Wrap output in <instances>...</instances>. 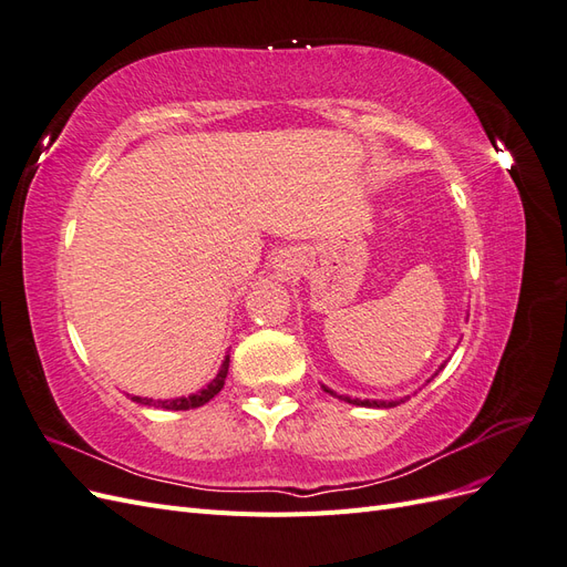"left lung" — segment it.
I'll list each match as a JSON object with an SVG mask.
<instances>
[{
	"label": "left lung",
	"mask_w": 567,
	"mask_h": 567,
	"mask_svg": "<svg viewBox=\"0 0 567 567\" xmlns=\"http://www.w3.org/2000/svg\"><path fill=\"white\" fill-rule=\"evenodd\" d=\"M442 369H444V364H442L437 371H442ZM437 371H435V375H437ZM323 390H326V392H331L333 398H340V400H346V402H350V404H357V406H371V409H390V406H398V404H402V402L406 400V398H404V400H390V402H388V400H352V398H346V394H336L333 390H329L326 385H323Z\"/></svg>",
	"instance_id": "left-lung-1"
}]
</instances>
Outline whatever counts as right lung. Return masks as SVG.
Instances as JSON below:
<instances>
[{
	"mask_svg": "<svg viewBox=\"0 0 567 567\" xmlns=\"http://www.w3.org/2000/svg\"><path fill=\"white\" fill-rule=\"evenodd\" d=\"M229 373V354L225 357V362H221L219 367V373L215 375V379L205 385L203 390L188 394V398H175V400H151V398H136V394H132V402L136 404H146V406H156V409H169V411H186V409H196V406H203L205 402H210L215 394L225 388V379Z\"/></svg>",
	"mask_w": 567,
	"mask_h": 567,
	"instance_id": "add662e5",
	"label": "right lung"
}]
</instances>
